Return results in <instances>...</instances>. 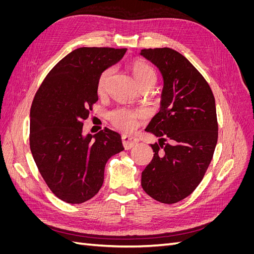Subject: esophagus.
<instances>
[{"label":"esophagus","instance_id":"obj_1","mask_svg":"<svg viewBox=\"0 0 254 254\" xmlns=\"http://www.w3.org/2000/svg\"><path fill=\"white\" fill-rule=\"evenodd\" d=\"M122 142H123V145H124L125 149H131L136 145V143L139 142V140H137V137L134 135L125 134V135H122Z\"/></svg>","mask_w":254,"mask_h":254}]
</instances>
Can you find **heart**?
Instances as JSON below:
<instances>
[{"instance_id": "b5f03b06", "label": "heart", "mask_w": 254, "mask_h": 254, "mask_svg": "<svg viewBox=\"0 0 254 254\" xmlns=\"http://www.w3.org/2000/svg\"><path fill=\"white\" fill-rule=\"evenodd\" d=\"M130 67H131V72L135 81L140 87L144 86V84H155L157 80V74L155 68H153L149 64L145 63L143 60H135ZM112 74L113 68L108 67L99 75L97 80L98 94L105 93L107 88H108ZM141 117L142 112L140 110H130L125 108H120L110 113V120L112 122V124L117 128L124 130V131L132 130L136 125L137 120Z\"/></svg>"}]
</instances>
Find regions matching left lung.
<instances>
[{"mask_svg":"<svg viewBox=\"0 0 254 254\" xmlns=\"http://www.w3.org/2000/svg\"><path fill=\"white\" fill-rule=\"evenodd\" d=\"M141 55L163 76L160 111L146 131L159 136L153 158L142 173L146 194L176 203L201 182L217 144L218 124L213 92L190 61L170 48L144 49Z\"/></svg>","mask_w":254,"mask_h":254,"instance_id":"left-lung-1","label":"left lung"}]
</instances>
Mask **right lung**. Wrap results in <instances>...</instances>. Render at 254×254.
Masks as SVG:
<instances>
[{
	"instance_id": "add662e5",
	"label": "right lung",
	"mask_w": 254,
	"mask_h": 254,
	"mask_svg": "<svg viewBox=\"0 0 254 254\" xmlns=\"http://www.w3.org/2000/svg\"><path fill=\"white\" fill-rule=\"evenodd\" d=\"M127 49L79 48L61 59L42 81L30 108L29 146L53 194L63 201H88L101 190L107 161L121 152V135L106 128L82 135L83 121L98 101L101 73Z\"/></svg>"
}]
</instances>
